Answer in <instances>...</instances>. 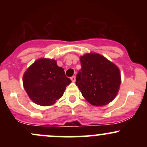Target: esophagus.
Wrapping results in <instances>:
<instances>
[{"label": "esophagus", "instance_id": "obj_1", "mask_svg": "<svg viewBox=\"0 0 147 147\" xmlns=\"http://www.w3.org/2000/svg\"><path fill=\"white\" fill-rule=\"evenodd\" d=\"M70 80H72V82H75L76 81V78H75V76H72L70 78Z\"/></svg>", "mask_w": 147, "mask_h": 147}]
</instances>
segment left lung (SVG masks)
I'll return each instance as SVG.
<instances>
[{
    "label": "left lung",
    "mask_w": 147,
    "mask_h": 147,
    "mask_svg": "<svg viewBox=\"0 0 147 147\" xmlns=\"http://www.w3.org/2000/svg\"><path fill=\"white\" fill-rule=\"evenodd\" d=\"M81 70L76 77V85L87 101L94 106L112 102L121 84L119 68L104 56L87 53L80 57Z\"/></svg>",
    "instance_id": "left-lung-1"
}]
</instances>
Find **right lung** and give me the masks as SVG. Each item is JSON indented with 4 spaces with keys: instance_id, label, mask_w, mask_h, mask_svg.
Listing matches in <instances>:
<instances>
[{
    "instance_id": "add662e5",
    "label": "right lung",
    "mask_w": 147,
    "mask_h": 147,
    "mask_svg": "<svg viewBox=\"0 0 147 147\" xmlns=\"http://www.w3.org/2000/svg\"><path fill=\"white\" fill-rule=\"evenodd\" d=\"M63 68L55 60L40 58L32 64L23 75L25 90L32 102L41 106H50L63 97L70 84Z\"/></svg>"
}]
</instances>
